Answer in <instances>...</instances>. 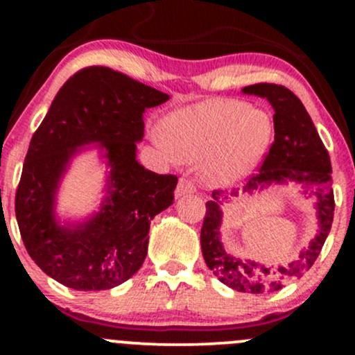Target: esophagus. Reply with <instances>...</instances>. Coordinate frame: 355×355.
Listing matches in <instances>:
<instances>
[{
  "instance_id": "34e87169",
  "label": "esophagus",
  "mask_w": 355,
  "mask_h": 355,
  "mask_svg": "<svg viewBox=\"0 0 355 355\" xmlns=\"http://www.w3.org/2000/svg\"><path fill=\"white\" fill-rule=\"evenodd\" d=\"M195 190H197V187H195V183L191 182L190 178L182 177L180 180H178L177 191H175V195H177V197H185V195L195 193Z\"/></svg>"
}]
</instances>
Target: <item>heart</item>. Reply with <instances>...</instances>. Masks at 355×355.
<instances>
[{"instance_id": "b5f03b06", "label": "heart", "mask_w": 355, "mask_h": 355, "mask_svg": "<svg viewBox=\"0 0 355 355\" xmlns=\"http://www.w3.org/2000/svg\"><path fill=\"white\" fill-rule=\"evenodd\" d=\"M272 135L274 121L266 110L242 100H209L173 112L155 140L172 158H207L214 180L232 182L260 164Z\"/></svg>"}]
</instances>
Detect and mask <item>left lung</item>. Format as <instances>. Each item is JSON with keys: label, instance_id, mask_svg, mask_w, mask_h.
<instances>
[{"label": "left lung", "instance_id": "1", "mask_svg": "<svg viewBox=\"0 0 355 355\" xmlns=\"http://www.w3.org/2000/svg\"><path fill=\"white\" fill-rule=\"evenodd\" d=\"M248 95L263 96L274 107L275 138L263 157L259 173L248 178L247 190H255L270 183L294 180L304 187L307 193L317 197L320 232L311 245L300 254V259L288 266L260 267L255 262L235 259L223 250L218 237L220 200L223 190H214V200L207 202L205 218L200 230L202 254L207 267L214 272L222 284L245 294H267L280 291L285 284L300 279L313 266L319 257L325 239L331 232L334 220V190L331 157L322 144L307 110L294 93L282 85L257 83L243 88ZM227 198V197H225Z\"/></svg>", "mask_w": 355, "mask_h": 355}]
</instances>
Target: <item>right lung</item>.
<instances>
[{"mask_svg": "<svg viewBox=\"0 0 355 355\" xmlns=\"http://www.w3.org/2000/svg\"><path fill=\"white\" fill-rule=\"evenodd\" d=\"M170 96L107 67L76 71L53 100L24 158L15 197L19 234L46 275L75 291H108L144 263L150 222L173 203L178 178L137 162L144 113ZM102 145L112 168L104 207L76 230L52 215L54 190L81 144Z\"/></svg>", "mask_w": 355, "mask_h": 355, "instance_id": "right-lung-1", "label": "right lung"}]
</instances>
